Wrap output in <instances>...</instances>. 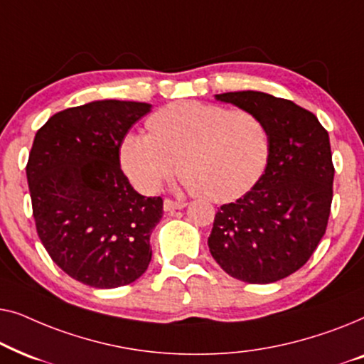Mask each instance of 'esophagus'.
Listing matches in <instances>:
<instances>
[{
	"mask_svg": "<svg viewBox=\"0 0 364 364\" xmlns=\"http://www.w3.org/2000/svg\"><path fill=\"white\" fill-rule=\"evenodd\" d=\"M183 207H186V203L183 202L171 200V198H166V200H164V210L166 212H176V210H181Z\"/></svg>",
	"mask_w": 364,
	"mask_h": 364,
	"instance_id": "34e87169",
	"label": "esophagus"
}]
</instances>
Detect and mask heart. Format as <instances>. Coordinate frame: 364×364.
Masks as SVG:
<instances>
[{"mask_svg":"<svg viewBox=\"0 0 364 364\" xmlns=\"http://www.w3.org/2000/svg\"><path fill=\"white\" fill-rule=\"evenodd\" d=\"M149 134L121 142V162L144 192H157L176 167L182 186L212 202H230L255 186L265 171L268 132L245 109L181 101L147 119Z\"/></svg>","mask_w":364,"mask_h":364,"instance_id":"heart-1","label":"heart"}]
</instances>
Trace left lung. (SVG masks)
<instances>
[{"label": "left lung", "mask_w": 364, "mask_h": 364, "mask_svg": "<svg viewBox=\"0 0 364 364\" xmlns=\"http://www.w3.org/2000/svg\"><path fill=\"white\" fill-rule=\"evenodd\" d=\"M215 101L260 117L268 159L252 191L215 213L208 248L237 280L278 282L305 265L325 235L335 177L330 137L315 114L288 99L237 91Z\"/></svg>", "instance_id": "1"}]
</instances>
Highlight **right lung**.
Segmentation results:
<instances>
[{
    "instance_id": "obj_1",
    "label": "right lung",
    "mask_w": 364,
    "mask_h": 364,
    "mask_svg": "<svg viewBox=\"0 0 364 364\" xmlns=\"http://www.w3.org/2000/svg\"><path fill=\"white\" fill-rule=\"evenodd\" d=\"M151 109L92 101L54 114L34 137L26 176L39 240L84 285H129L151 263L162 198L134 191L119 161L122 139Z\"/></svg>"
}]
</instances>
